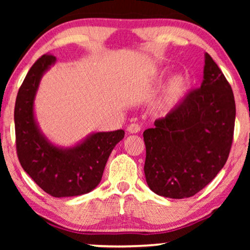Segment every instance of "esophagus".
Returning <instances> with one entry per match:
<instances>
[{"label":"esophagus","mask_w":250,"mask_h":250,"mask_svg":"<svg viewBox=\"0 0 250 250\" xmlns=\"http://www.w3.org/2000/svg\"><path fill=\"white\" fill-rule=\"evenodd\" d=\"M127 131L129 133H132V134H133V133H139L140 131H141V126H140L139 124H135V123H133V124L128 125Z\"/></svg>","instance_id":"1"}]
</instances>
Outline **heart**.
<instances>
[{"label": "heart", "mask_w": 250, "mask_h": 250, "mask_svg": "<svg viewBox=\"0 0 250 250\" xmlns=\"http://www.w3.org/2000/svg\"><path fill=\"white\" fill-rule=\"evenodd\" d=\"M189 86L190 80L186 75H177L173 77L167 85L165 97L163 100V107L165 109H170L180 104L181 100L186 97Z\"/></svg>", "instance_id": "1"}]
</instances>
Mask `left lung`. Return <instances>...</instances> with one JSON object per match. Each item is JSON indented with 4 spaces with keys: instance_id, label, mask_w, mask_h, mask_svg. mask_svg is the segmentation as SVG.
<instances>
[{
    "instance_id": "1",
    "label": "left lung",
    "mask_w": 250,
    "mask_h": 250,
    "mask_svg": "<svg viewBox=\"0 0 250 250\" xmlns=\"http://www.w3.org/2000/svg\"><path fill=\"white\" fill-rule=\"evenodd\" d=\"M231 85L209 54L204 81L155 127L143 132L146 183L159 196L182 199L203 190L223 168L233 141Z\"/></svg>"
}]
</instances>
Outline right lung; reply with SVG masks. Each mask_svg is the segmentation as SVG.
<instances>
[{"mask_svg": "<svg viewBox=\"0 0 250 250\" xmlns=\"http://www.w3.org/2000/svg\"><path fill=\"white\" fill-rule=\"evenodd\" d=\"M56 62L43 54L33 64L16 99V148L20 165L37 186L50 196L75 197L87 193L100 183L107 160L124 138L123 129L99 132L74 148L59 149L41 134L34 118V98L41 77Z\"/></svg>", "mask_w": 250, "mask_h": 250, "instance_id": "1", "label": "right lung"}]
</instances>
